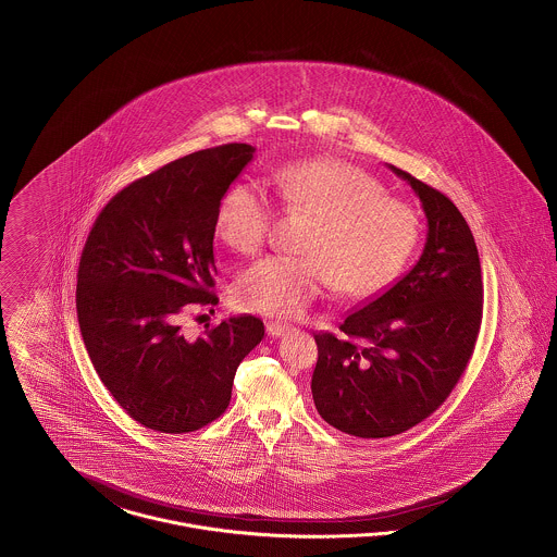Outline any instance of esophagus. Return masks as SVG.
I'll return each instance as SVG.
<instances>
[{"label":"esophagus","mask_w":557,"mask_h":557,"mask_svg":"<svg viewBox=\"0 0 557 557\" xmlns=\"http://www.w3.org/2000/svg\"><path fill=\"white\" fill-rule=\"evenodd\" d=\"M289 329H292V324H285V322L272 321L265 324V333H268L270 337H281V335H285Z\"/></svg>","instance_id":"34e87169"}]
</instances>
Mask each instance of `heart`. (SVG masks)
Returning a JSON list of instances; mask_svg holds the SVG:
<instances>
[{"label": "heart", "instance_id": "b5f03b06", "mask_svg": "<svg viewBox=\"0 0 557 557\" xmlns=\"http://www.w3.org/2000/svg\"><path fill=\"white\" fill-rule=\"evenodd\" d=\"M283 206L317 215L306 256H272L247 268L235 285L238 308L293 319L333 285L354 299L385 292L409 264L419 240L412 207L385 197L380 182L344 159H301L274 172ZM274 207L264 190L236 182L215 209V235L240 256L258 253Z\"/></svg>", "mask_w": 557, "mask_h": 557}]
</instances>
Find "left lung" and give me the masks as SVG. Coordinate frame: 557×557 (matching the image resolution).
Wrapping results in <instances>:
<instances>
[{"label":"left lung","instance_id":"1","mask_svg":"<svg viewBox=\"0 0 557 557\" xmlns=\"http://www.w3.org/2000/svg\"><path fill=\"white\" fill-rule=\"evenodd\" d=\"M407 180L428 218L419 262L380 297L319 333L312 398L322 419L358 438H387L430 417L461 380L482 322V270L455 203Z\"/></svg>","mask_w":557,"mask_h":557}]
</instances>
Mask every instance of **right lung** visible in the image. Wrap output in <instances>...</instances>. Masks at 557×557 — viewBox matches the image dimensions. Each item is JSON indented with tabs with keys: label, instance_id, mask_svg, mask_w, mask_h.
Masks as SVG:
<instances>
[{
	"label": "right lung",
	"instance_id": "obj_1",
	"mask_svg": "<svg viewBox=\"0 0 557 557\" xmlns=\"http://www.w3.org/2000/svg\"><path fill=\"white\" fill-rule=\"evenodd\" d=\"M249 145L206 148L117 193L89 231L77 272V319L91 364L132 419L163 434L201 430L231 405L240 360L264 322L233 317L186 339V304L215 306V209Z\"/></svg>",
	"mask_w": 557,
	"mask_h": 557
}]
</instances>
